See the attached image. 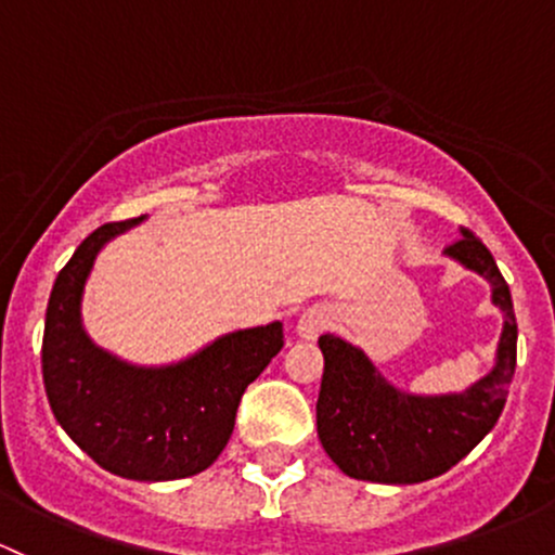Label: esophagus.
I'll use <instances>...</instances> for the list:
<instances>
[{"mask_svg": "<svg viewBox=\"0 0 555 555\" xmlns=\"http://www.w3.org/2000/svg\"><path fill=\"white\" fill-rule=\"evenodd\" d=\"M334 315L332 310L324 308V306H315V308H308L306 313L300 315V321H297V334H300V339H315L321 332H326L328 326H332Z\"/></svg>", "mask_w": 555, "mask_h": 555, "instance_id": "esophagus-1", "label": "esophagus"}]
</instances>
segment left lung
<instances>
[{"mask_svg":"<svg viewBox=\"0 0 555 555\" xmlns=\"http://www.w3.org/2000/svg\"><path fill=\"white\" fill-rule=\"evenodd\" d=\"M448 258L479 273L501 308L495 366L464 392L413 395L395 387L361 347L321 334L324 352L315 426L328 459L347 477L379 485L435 479L466 459L501 418L516 369V315L495 258L468 229L446 247Z\"/></svg>","mask_w":555,"mask_h":555,"instance_id":"8db88e82","label":"left lung"}]
</instances>
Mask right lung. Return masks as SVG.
<instances>
[{"instance_id":"add662e5","label":"right lung","mask_w":555,"mask_h":555,"mask_svg":"<svg viewBox=\"0 0 555 555\" xmlns=\"http://www.w3.org/2000/svg\"><path fill=\"white\" fill-rule=\"evenodd\" d=\"M91 231L54 279L47 306L41 371L57 424L91 461L137 482H168L205 472L227 448L249 382L284 347L282 321L240 328L168 366H137L91 343L83 287L96 255L142 223Z\"/></svg>"}]
</instances>
